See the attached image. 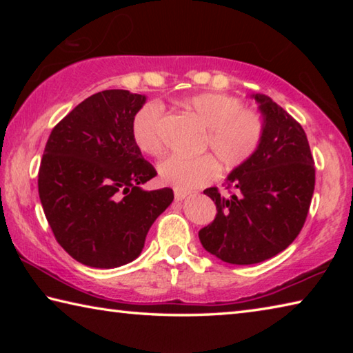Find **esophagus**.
<instances>
[{"mask_svg": "<svg viewBox=\"0 0 353 353\" xmlns=\"http://www.w3.org/2000/svg\"><path fill=\"white\" fill-rule=\"evenodd\" d=\"M190 193H187V191H182V190H174V198L176 201H183L185 198H187Z\"/></svg>", "mask_w": 353, "mask_h": 353, "instance_id": "obj_1", "label": "esophagus"}]
</instances>
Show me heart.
<instances>
[{"label": "heart", "instance_id": "obj_1", "mask_svg": "<svg viewBox=\"0 0 353 353\" xmlns=\"http://www.w3.org/2000/svg\"><path fill=\"white\" fill-rule=\"evenodd\" d=\"M205 129L201 149H208L227 170L243 165L255 152L263 135L261 117L244 110L243 103L235 97L221 93H201L182 103ZM163 109L157 103H149L135 113L132 137L137 148L146 155H160L163 143L160 139ZM159 177L176 190L190 191L204 187L218 174V165L210 155L181 157L171 155L159 165Z\"/></svg>", "mask_w": 353, "mask_h": 353}]
</instances>
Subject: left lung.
<instances>
[{"label":"left lung","instance_id":"left-lung-1","mask_svg":"<svg viewBox=\"0 0 353 353\" xmlns=\"http://www.w3.org/2000/svg\"><path fill=\"white\" fill-rule=\"evenodd\" d=\"M250 98L263 117L261 140L225 179L235 194L223 198L218 188L204 190L218 212L199 230L207 252L232 265H255L288 248L305 223L314 191V162L301 124L266 94Z\"/></svg>","mask_w":353,"mask_h":353}]
</instances>
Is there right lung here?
<instances>
[{
  "instance_id": "add662e5",
  "label": "right lung",
  "mask_w": 353,
  "mask_h": 353,
  "mask_svg": "<svg viewBox=\"0 0 353 353\" xmlns=\"http://www.w3.org/2000/svg\"><path fill=\"white\" fill-rule=\"evenodd\" d=\"M145 94L104 90L76 105L46 141L39 196L57 243L82 265L112 270L141 254L171 188L143 190L157 176L132 137Z\"/></svg>"
}]
</instances>
